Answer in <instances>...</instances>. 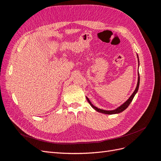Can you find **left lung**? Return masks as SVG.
<instances>
[{"mask_svg":"<svg viewBox=\"0 0 161 161\" xmlns=\"http://www.w3.org/2000/svg\"><path fill=\"white\" fill-rule=\"evenodd\" d=\"M137 57L138 58V56L137 54ZM138 65H139V60H138ZM139 85H140V75H139V72H138V83H137V86H136V88L135 89V91H134V92L132 94H131V95L130 97V98L126 101L124 103H123L121 105H120L119 108H118L117 109H114V110H111V111H107V110H103V109H101L99 108H97V107L94 106L93 105H92L91 103V102L90 101V100L89 99V98H87L86 97V99L87 101H88L89 103L91 105V106L92 107V108L95 109L98 112H100V113H102V114H119V113H121V112H122L123 111H124L126 108H128V107L129 106V105L130 104V103L131 102V101L133 100L134 97L135 96V95L136 94V92H138V88H139Z\"/></svg>","mask_w":161,"mask_h":161,"instance_id":"8db88e82","label":"left lung"}]
</instances>
